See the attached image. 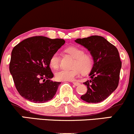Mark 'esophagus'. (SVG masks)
I'll list each match as a JSON object with an SVG mask.
<instances>
[{
  "mask_svg": "<svg viewBox=\"0 0 134 134\" xmlns=\"http://www.w3.org/2000/svg\"><path fill=\"white\" fill-rule=\"evenodd\" d=\"M73 84L74 85H75V86H78V85H80V83L79 82H73Z\"/></svg>",
  "mask_w": 134,
  "mask_h": 134,
  "instance_id": "obj_1",
  "label": "esophagus"
}]
</instances>
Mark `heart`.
Wrapping results in <instances>:
<instances>
[{
	"mask_svg": "<svg viewBox=\"0 0 134 134\" xmlns=\"http://www.w3.org/2000/svg\"><path fill=\"white\" fill-rule=\"evenodd\" d=\"M66 52L75 59L70 70L62 69L55 74V79L59 81H72L79 76L80 72L87 74L92 70L94 65V59L91 54H85L84 51L77 46H71L65 49ZM60 57L58 52H55L51 56L49 64L52 68L56 69L59 67Z\"/></svg>",
	"mask_w": 134,
	"mask_h": 134,
	"instance_id": "heart-1",
	"label": "heart"
}]
</instances>
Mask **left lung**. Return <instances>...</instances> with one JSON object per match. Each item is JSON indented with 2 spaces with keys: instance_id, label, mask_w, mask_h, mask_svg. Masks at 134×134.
<instances>
[{
  "instance_id": "obj_1",
  "label": "left lung",
  "mask_w": 134,
  "mask_h": 134,
  "mask_svg": "<svg viewBox=\"0 0 134 134\" xmlns=\"http://www.w3.org/2000/svg\"><path fill=\"white\" fill-rule=\"evenodd\" d=\"M75 42L86 48L94 59V65L89 74L91 80L83 82L87 91L80 98L88 103L102 102L119 85L122 62L118 50L99 35L77 38Z\"/></svg>"
}]
</instances>
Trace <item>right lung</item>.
Instances as JSON below:
<instances>
[{"mask_svg": "<svg viewBox=\"0 0 134 134\" xmlns=\"http://www.w3.org/2000/svg\"><path fill=\"white\" fill-rule=\"evenodd\" d=\"M65 41L43 36L27 38L15 46L11 53L9 70L15 87L24 99L34 103L50 100L60 82L51 80V56L57 52Z\"/></svg>", "mask_w": 134, "mask_h": 134, "instance_id": "right-lung-1", "label": "right lung"}]
</instances>
